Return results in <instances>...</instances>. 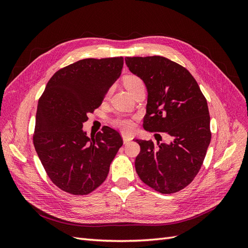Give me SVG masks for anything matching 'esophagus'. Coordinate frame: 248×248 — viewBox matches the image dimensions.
<instances>
[{
  "instance_id": "esophagus-1",
  "label": "esophagus",
  "mask_w": 248,
  "mask_h": 248,
  "mask_svg": "<svg viewBox=\"0 0 248 248\" xmlns=\"http://www.w3.org/2000/svg\"><path fill=\"white\" fill-rule=\"evenodd\" d=\"M122 138H123L124 144H127V142H129V141H131V140H132V138H131L130 136H127V134H123Z\"/></svg>"
}]
</instances>
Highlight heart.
<instances>
[{"mask_svg": "<svg viewBox=\"0 0 248 248\" xmlns=\"http://www.w3.org/2000/svg\"><path fill=\"white\" fill-rule=\"evenodd\" d=\"M141 84H144L142 80L139 77L133 76V74H129V76H126L124 78V85L130 93H132L134 90ZM108 95L109 92L107 93L106 98H108ZM111 124L124 132H130L134 129V127H136V121H134V119L132 117L125 115H118L112 118Z\"/></svg>", "mask_w": 248, "mask_h": 248, "instance_id": "1", "label": "heart"}]
</instances>
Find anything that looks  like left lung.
I'll list each match as a JSON object with an SVG mask.
<instances>
[{
	"mask_svg": "<svg viewBox=\"0 0 248 248\" xmlns=\"http://www.w3.org/2000/svg\"><path fill=\"white\" fill-rule=\"evenodd\" d=\"M125 62L148 89L144 128L172 139L170 145L136 140L138 175L155 191L178 192L198 175L211 140L207 100L190 72L174 61L153 56L126 57Z\"/></svg>",
	"mask_w": 248,
	"mask_h": 248,
	"instance_id": "obj_1",
	"label": "left lung"
}]
</instances>
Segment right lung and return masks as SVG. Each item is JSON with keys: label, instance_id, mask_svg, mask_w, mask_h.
<instances>
[{"label": "right lung", "instance_id": "obj_1", "mask_svg": "<svg viewBox=\"0 0 248 248\" xmlns=\"http://www.w3.org/2000/svg\"><path fill=\"white\" fill-rule=\"evenodd\" d=\"M123 63V57H115L65 66L50 78L38 100L34 147L50 181L67 193L87 196L98 188L123 145L120 133L108 126L92 139L81 129L121 76Z\"/></svg>", "mask_w": 248, "mask_h": 248}]
</instances>
